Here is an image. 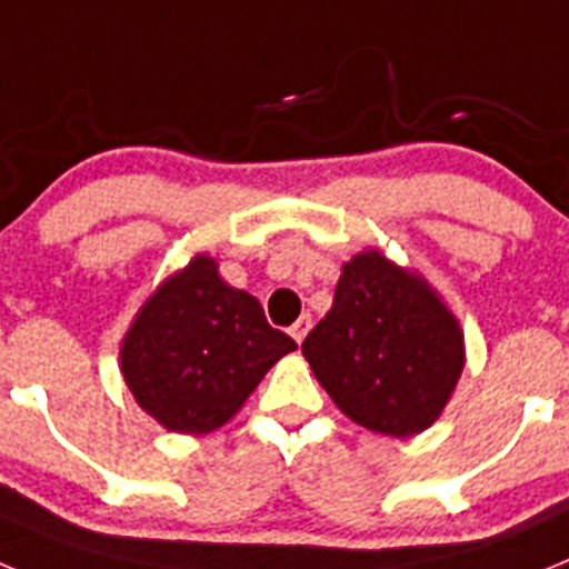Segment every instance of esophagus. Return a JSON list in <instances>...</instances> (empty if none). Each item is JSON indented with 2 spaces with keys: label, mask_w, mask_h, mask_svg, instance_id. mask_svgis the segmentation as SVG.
<instances>
[{
  "label": "esophagus",
  "mask_w": 569,
  "mask_h": 569,
  "mask_svg": "<svg viewBox=\"0 0 569 569\" xmlns=\"http://www.w3.org/2000/svg\"><path fill=\"white\" fill-rule=\"evenodd\" d=\"M308 330H310V316H301L293 328H290V336H293V339L301 345V341H305V336H308Z\"/></svg>",
  "instance_id": "1"
}]
</instances>
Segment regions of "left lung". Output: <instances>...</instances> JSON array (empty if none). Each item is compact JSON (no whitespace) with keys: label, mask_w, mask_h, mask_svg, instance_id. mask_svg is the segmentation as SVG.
<instances>
[{"label":"left lung","mask_w":569,"mask_h":569,"mask_svg":"<svg viewBox=\"0 0 569 569\" xmlns=\"http://www.w3.org/2000/svg\"><path fill=\"white\" fill-rule=\"evenodd\" d=\"M301 353L341 413L405 439L445 410L465 367V339L419 276L367 250L341 268L333 308Z\"/></svg>","instance_id":"1"}]
</instances>
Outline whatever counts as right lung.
<instances>
[{
	"mask_svg": "<svg viewBox=\"0 0 569 569\" xmlns=\"http://www.w3.org/2000/svg\"><path fill=\"white\" fill-rule=\"evenodd\" d=\"M290 350L296 341L270 328L259 299L224 284L210 256H196L144 301L119 359L133 399L159 425L210 433Z\"/></svg>",
	"mask_w": 569,
	"mask_h": 569,
	"instance_id": "right-lung-1",
	"label": "right lung"
}]
</instances>
